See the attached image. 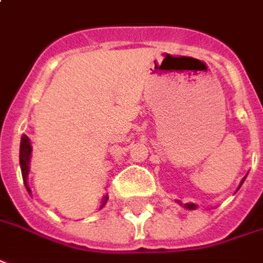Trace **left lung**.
Instances as JSON below:
<instances>
[{"label":"left lung","mask_w":263,"mask_h":263,"mask_svg":"<svg viewBox=\"0 0 263 263\" xmlns=\"http://www.w3.org/2000/svg\"><path fill=\"white\" fill-rule=\"evenodd\" d=\"M245 178H246V177H245ZM245 178H243V179H242V182H240V185L243 184ZM239 188H240V186H239ZM184 207H185V209H188V210H195V209H197V205H195V204H184Z\"/></svg>","instance_id":"obj_1"}]
</instances>
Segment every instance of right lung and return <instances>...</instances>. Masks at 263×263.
<instances>
[{
	"instance_id": "obj_1",
	"label": "right lung",
	"mask_w": 263,
	"mask_h": 263,
	"mask_svg": "<svg viewBox=\"0 0 263 263\" xmlns=\"http://www.w3.org/2000/svg\"><path fill=\"white\" fill-rule=\"evenodd\" d=\"M30 156H31V144H30V139L26 135L21 136V143H20V166H21V175H23V181H24V185L27 188V191L30 193L29 185H27V175L30 172ZM108 200L107 195H104L103 204L100 209H103L105 205V202Z\"/></svg>"
}]
</instances>
